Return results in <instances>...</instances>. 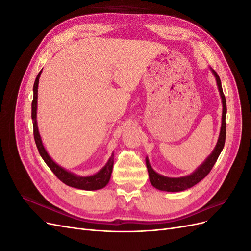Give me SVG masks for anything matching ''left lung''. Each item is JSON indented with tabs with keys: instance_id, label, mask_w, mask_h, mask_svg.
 Returning <instances> with one entry per match:
<instances>
[{
	"instance_id": "left-lung-1",
	"label": "left lung",
	"mask_w": 251,
	"mask_h": 251,
	"mask_svg": "<svg viewBox=\"0 0 251 251\" xmlns=\"http://www.w3.org/2000/svg\"><path fill=\"white\" fill-rule=\"evenodd\" d=\"M211 71H212V73H214L215 77H216L218 89H219L220 95H221L222 104H223L221 131H220L219 139L216 144V148L214 149V151H212V153L207 157L206 160H205L193 174L188 175V176H185V177H180V178H170V177L162 176V175H159L158 173H156L153 169H151V166L149 162V159L147 157L146 162H147V168H148V172H149L151 184L154 187H156L157 189H160V191H164V192H173V193L174 192H182V191H185V189H187V188L193 187L197 183H199V182L203 178L207 176L209 172L211 171V169L214 168L217 159L219 158L220 154H221V151L224 148L225 137H226V121H225L226 112H227L226 100H225V96L223 93L221 80H220L219 75L217 74V72L215 70L211 69Z\"/></svg>"
}]
</instances>
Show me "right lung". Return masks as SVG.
<instances>
[{
  "instance_id": "obj_1",
  "label": "right lung",
  "mask_w": 251,
  "mask_h": 251,
  "mask_svg": "<svg viewBox=\"0 0 251 251\" xmlns=\"http://www.w3.org/2000/svg\"><path fill=\"white\" fill-rule=\"evenodd\" d=\"M42 71L37 74L35 78L34 85H33V100L31 104V117L33 121V135H34V140L36 148L39 150V153L44 159V161L49 166V169L53 172L55 176L64 182L65 184L68 186H71L74 188L83 189V191H96V189L103 188L105 185L109 183L111 174L113 170V164H114V154L110 157L107 164H105L103 168L92 176H87V177H80L77 175H74L70 172L66 171L63 169L62 166H59L57 163L52 160L51 157L48 155L47 151L45 150L43 142L41 139V136L39 133V128H37V123H36V110H37V88H39V80L41 76Z\"/></svg>"
}]
</instances>
